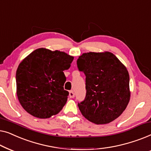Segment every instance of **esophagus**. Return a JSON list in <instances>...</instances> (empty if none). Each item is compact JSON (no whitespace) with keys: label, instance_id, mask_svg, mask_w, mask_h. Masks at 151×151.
<instances>
[{"label":"esophagus","instance_id":"34e87169","mask_svg":"<svg viewBox=\"0 0 151 151\" xmlns=\"http://www.w3.org/2000/svg\"><path fill=\"white\" fill-rule=\"evenodd\" d=\"M69 97L71 98H73L74 97H75V93H74V92L73 91H69Z\"/></svg>","mask_w":151,"mask_h":151}]
</instances>
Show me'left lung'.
Segmentation results:
<instances>
[{
  "label": "left lung",
  "mask_w": 151,
  "mask_h": 151,
  "mask_svg": "<svg viewBox=\"0 0 151 151\" xmlns=\"http://www.w3.org/2000/svg\"><path fill=\"white\" fill-rule=\"evenodd\" d=\"M86 76V96L78 103L80 112L96 124L117 118L130 100L129 74L127 68L110 52L83 53L77 60Z\"/></svg>",
  "instance_id": "1"
}]
</instances>
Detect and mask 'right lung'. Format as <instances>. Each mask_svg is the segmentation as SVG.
<instances>
[{
	"instance_id": "obj_1",
	"label": "right lung",
	"mask_w": 151,
	"mask_h": 151,
	"mask_svg": "<svg viewBox=\"0 0 151 151\" xmlns=\"http://www.w3.org/2000/svg\"><path fill=\"white\" fill-rule=\"evenodd\" d=\"M73 57L60 51L40 48L31 53L16 71L18 100L27 112L38 118L58 114L67 101L64 89L66 77Z\"/></svg>"
}]
</instances>
